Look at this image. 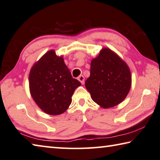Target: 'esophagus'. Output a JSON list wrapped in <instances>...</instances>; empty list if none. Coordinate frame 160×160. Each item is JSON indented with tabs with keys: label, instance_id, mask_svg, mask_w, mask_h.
Wrapping results in <instances>:
<instances>
[{
	"label": "esophagus",
	"instance_id": "esophagus-1",
	"mask_svg": "<svg viewBox=\"0 0 160 160\" xmlns=\"http://www.w3.org/2000/svg\"><path fill=\"white\" fill-rule=\"evenodd\" d=\"M78 79L81 82L82 85H83V84L85 83V78H84L83 75H80V76L78 78Z\"/></svg>",
	"mask_w": 160,
	"mask_h": 160
}]
</instances>
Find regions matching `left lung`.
<instances>
[{"label":"left lung","instance_id":"left-lung-1","mask_svg":"<svg viewBox=\"0 0 160 160\" xmlns=\"http://www.w3.org/2000/svg\"><path fill=\"white\" fill-rule=\"evenodd\" d=\"M85 88L92 100L110 108L124 100L132 86V74L127 63L109 48H102L91 62Z\"/></svg>","mask_w":160,"mask_h":160}]
</instances>
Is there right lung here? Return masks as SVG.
Masks as SVG:
<instances>
[{"label":"right lung","instance_id":"1","mask_svg":"<svg viewBox=\"0 0 160 160\" xmlns=\"http://www.w3.org/2000/svg\"><path fill=\"white\" fill-rule=\"evenodd\" d=\"M30 94L43 112L58 115L68 108L75 89L81 85L72 78L63 56L49 50L34 63L29 72Z\"/></svg>","mask_w":160,"mask_h":160}]
</instances>
